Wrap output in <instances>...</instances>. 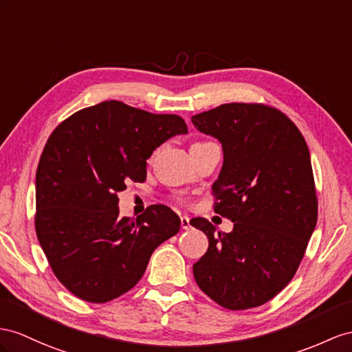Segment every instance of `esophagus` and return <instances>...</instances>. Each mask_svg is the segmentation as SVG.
<instances>
[{
	"label": "esophagus",
	"instance_id": "1",
	"mask_svg": "<svg viewBox=\"0 0 352 352\" xmlns=\"http://www.w3.org/2000/svg\"><path fill=\"white\" fill-rule=\"evenodd\" d=\"M179 220H182V228H183L184 230L190 229V219H188L187 215H182V217H179Z\"/></svg>",
	"mask_w": 352,
	"mask_h": 352
}]
</instances>
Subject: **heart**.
<instances>
[{"label":"heart","mask_w":352,"mask_h":352,"mask_svg":"<svg viewBox=\"0 0 352 352\" xmlns=\"http://www.w3.org/2000/svg\"><path fill=\"white\" fill-rule=\"evenodd\" d=\"M197 144H199V142H197Z\"/></svg>","instance_id":"1"}]
</instances>
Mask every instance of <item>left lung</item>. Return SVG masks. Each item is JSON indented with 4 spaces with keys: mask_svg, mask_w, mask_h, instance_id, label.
<instances>
[{
    "mask_svg": "<svg viewBox=\"0 0 352 352\" xmlns=\"http://www.w3.org/2000/svg\"><path fill=\"white\" fill-rule=\"evenodd\" d=\"M192 123L221 142L214 211L233 221L217 235L206 219L190 220L210 242L195 279L223 308H256L292 281L317 224L308 146L284 113L263 104H223Z\"/></svg>",
    "mask_w": 352,
    "mask_h": 352,
    "instance_id": "1",
    "label": "left lung"
}]
</instances>
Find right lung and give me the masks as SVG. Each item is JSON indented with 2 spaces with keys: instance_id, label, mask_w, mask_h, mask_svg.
I'll return each mask as SVG.
<instances>
[{
  "instance_id": "add662e5",
  "label": "right lung",
  "mask_w": 352,
  "mask_h": 352,
  "mask_svg": "<svg viewBox=\"0 0 352 352\" xmlns=\"http://www.w3.org/2000/svg\"><path fill=\"white\" fill-rule=\"evenodd\" d=\"M175 114H151L120 101L83 108L53 131L35 175V232L56 278L92 303L129 292L162 242L182 221L165 205L119 217L126 183H142L147 159L175 135Z\"/></svg>"
}]
</instances>
